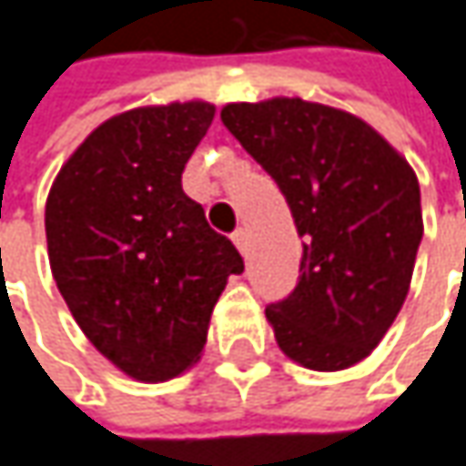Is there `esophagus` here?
<instances>
[{"mask_svg":"<svg viewBox=\"0 0 466 466\" xmlns=\"http://www.w3.org/2000/svg\"><path fill=\"white\" fill-rule=\"evenodd\" d=\"M232 239H234V245H237V250H239V253L245 256V253H248V232H245V229L239 227V229H234Z\"/></svg>","mask_w":466,"mask_h":466,"instance_id":"34e87169","label":"esophagus"}]
</instances>
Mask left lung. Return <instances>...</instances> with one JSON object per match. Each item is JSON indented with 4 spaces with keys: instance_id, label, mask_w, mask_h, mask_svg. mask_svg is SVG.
I'll use <instances>...</instances> for the list:
<instances>
[{
    "instance_id": "1",
    "label": "left lung",
    "mask_w": 466,
    "mask_h": 466,
    "mask_svg": "<svg viewBox=\"0 0 466 466\" xmlns=\"http://www.w3.org/2000/svg\"><path fill=\"white\" fill-rule=\"evenodd\" d=\"M221 121L303 237L298 285L266 306L279 348L316 371L359 364L396 321L422 242L411 166L361 118L298 96L232 102Z\"/></svg>"
}]
</instances>
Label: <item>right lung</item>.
Instances as JSON below:
<instances>
[{
	"label": "right lung",
	"instance_id": "add662e5",
	"mask_svg": "<svg viewBox=\"0 0 466 466\" xmlns=\"http://www.w3.org/2000/svg\"><path fill=\"white\" fill-rule=\"evenodd\" d=\"M213 113L208 102H174L105 121L46 198L60 295L96 350L142 382L171 380L200 359L213 306L245 268L181 189Z\"/></svg>",
	"mask_w": 466,
	"mask_h": 466
}]
</instances>
